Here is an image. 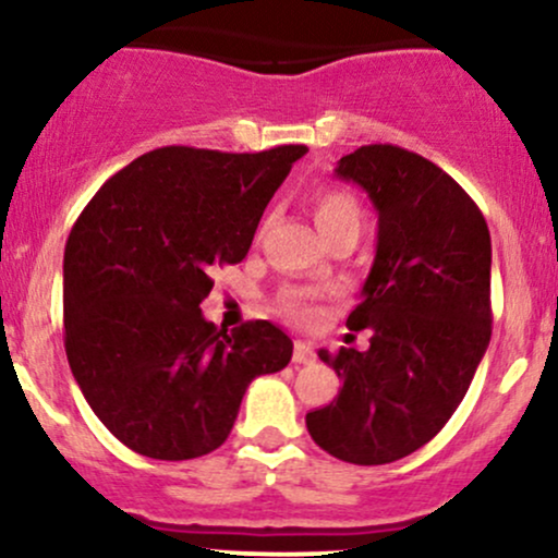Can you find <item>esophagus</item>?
Here are the masks:
<instances>
[{"mask_svg": "<svg viewBox=\"0 0 558 558\" xmlns=\"http://www.w3.org/2000/svg\"><path fill=\"white\" fill-rule=\"evenodd\" d=\"M310 362H315V351H312L306 343L296 341V345H293V364H310Z\"/></svg>", "mask_w": 558, "mask_h": 558, "instance_id": "1", "label": "esophagus"}]
</instances>
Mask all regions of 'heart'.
Listing matches in <instances>:
<instances>
[{
  "instance_id": "heart-1",
  "label": "heart",
  "mask_w": 558,
  "mask_h": 558,
  "mask_svg": "<svg viewBox=\"0 0 558 558\" xmlns=\"http://www.w3.org/2000/svg\"><path fill=\"white\" fill-rule=\"evenodd\" d=\"M315 220L317 228L323 230L325 239H332L336 233L362 228V207L354 196L345 194L341 189H325L315 198ZM278 310L286 317L306 319L310 317V293L299 288H286L278 296Z\"/></svg>"
}]
</instances>
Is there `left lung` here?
<instances>
[{"mask_svg": "<svg viewBox=\"0 0 558 558\" xmlns=\"http://www.w3.org/2000/svg\"><path fill=\"white\" fill-rule=\"evenodd\" d=\"M336 175L377 209L373 270L345 319L369 349L319 351L343 386L306 430L341 462L388 464L440 433L488 349L490 233L462 185L401 146H360Z\"/></svg>", "mask_w": 558, "mask_h": 558, "instance_id": "left-lung-1", "label": "left lung"}]
</instances>
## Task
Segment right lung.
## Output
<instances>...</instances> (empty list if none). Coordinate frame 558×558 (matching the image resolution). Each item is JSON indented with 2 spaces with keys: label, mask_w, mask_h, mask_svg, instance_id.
I'll list each match as a JSON object with an SVG mask.
<instances>
[{
  "label": "right lung",
  "mask_w": 558,
  "mask_h": 558,
  "mask_svg": "<svg viewBox=\"0 0 558 558\" xmlns=\"http://www.w3.org/2000/svg\"><path fill=\"white\" fill-rule=\"evenodd\" d=\"M306 146L257 155L162 146L101 185L68 235L65 351L94 414L141 457L183 462L226 444L248 383L291 362L267 319L226 330L198 310L239 265Z\"/></svg>",
  "instance_id": "right-lung-1"
}]
</instances>
